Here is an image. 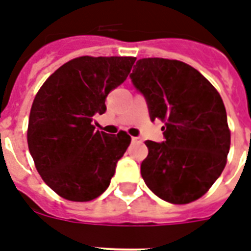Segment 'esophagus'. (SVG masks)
<instances>
[{"label": "esophagus", "instance_id": "esophagus-1", "mask_svg": "<svg viewBox=\"0 0 251 251\" xmlns=\"http://www.w3.org/2000/svg\"><path fill=\"white\" fill-rule=\"evenodd\" d=\"M131 142H133V143H141V142H142V139L139 138V137H133V138H131Z\"/></svg>", "mask_w": 251, "mask_h": 251}]
</instances>
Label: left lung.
<instances>
[{"label":"left lung","mask_w":251,"mask_h":251,"mask_svg":"<svg viewBox=\"0 0 251 251\" xmlns=\"http://www.w3.org/2000/svg\"><path fill=\"white\" fill-rule=\"evenodd\" d=\"M130 77L146 97L151 121L164 122L166 141L145 142L143 180L164 201L198 200L219 179L230 149L221 96L198 70L179 60L139 59Z\"/></svg>","instance_id":"8db88e82"}]
</instances>
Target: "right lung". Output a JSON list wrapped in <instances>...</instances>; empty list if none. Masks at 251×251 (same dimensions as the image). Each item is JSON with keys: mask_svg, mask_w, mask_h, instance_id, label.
<instances>
[{"mask_svg": "<svg viewBox=\"0 0 251 251\" xmlns=\"http://www.w3.org/2000/svg\"><path fill=\"white\" fill-rule=\"evenodd\" d=\"M133 56H80L59 67L32 101L27 145L36 171L60 198L91 201L110 184L131 138L95 130L109 92L130 74Z\"/></svg>", "mask_w": 251, "mask_h": 251, "instance_id": "right-lung-1", "label": "right lung"}]
</instances>
